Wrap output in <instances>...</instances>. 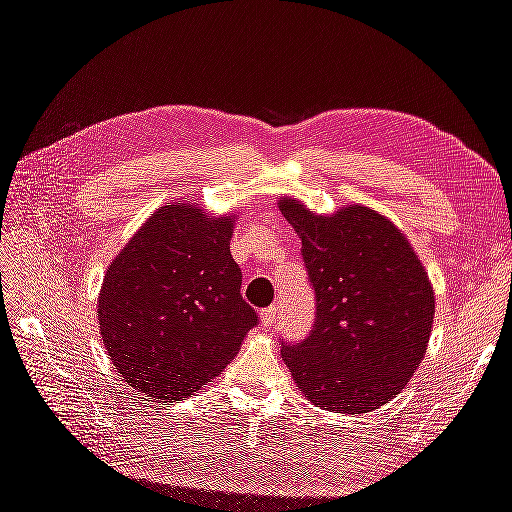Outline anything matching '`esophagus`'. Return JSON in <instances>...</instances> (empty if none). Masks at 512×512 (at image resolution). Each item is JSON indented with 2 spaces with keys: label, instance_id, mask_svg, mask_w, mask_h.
<instances>
[{
  "label": "esophagus",
  "instance_id": "34e87169",
  "mask_svg": "<svg viewBox=\"0 0 512 512\" xmlns=\"http://www.w3.org/2000/svg\"><path fill=\"white\" fill-rule=\"evenodd\" d=\"M275 318H277V307L275 305L260 309V320H262V324H265V327H273Z\"/></svg>",
  "mask_w": 512,
  "mask_h": 512
}]
</instances>
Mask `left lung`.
Instances as JSON below:
<instances>
[{"instance_id": "8db88e82", "label": "left lung", "mask_w": 512, "mask_h": 512, "mask_svg": "<svg viewBox=\"0 0 512 512\" xmlns=\"http://www.w3.org/2000/svg\"><path fill=\"white\" fill-rule=\"evenodd\" d=\"M280 211L301 239L316 297L314 329L282 342L312 404L363 414L391 401L423 361L436 299L423 262L391 220L363 205L316 215L294 198Z\"/></svg>"}]
</instances>
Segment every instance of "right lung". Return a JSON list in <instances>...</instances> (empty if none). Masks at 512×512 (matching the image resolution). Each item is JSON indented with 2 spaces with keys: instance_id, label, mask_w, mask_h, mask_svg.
Segmentation results:
<instances>
[{
  "instance_id": "add662e5",
  "label": "right lung",
  "mask_w": 512,
  "mask_h": 512,
  "mask_svg": "<svg viewBox=\"0 0 512 512\" xmlns=\"http://www.w3.org/2000/svg\"><path fill=\"white\" fill-rule=\"evenodd\" d=\"M235 215L190 203L151 213L106 269L98 299L108 356L134 389L183 399L222 374L258 316L230 254Z\"/></svg>"
}]
</instances>
